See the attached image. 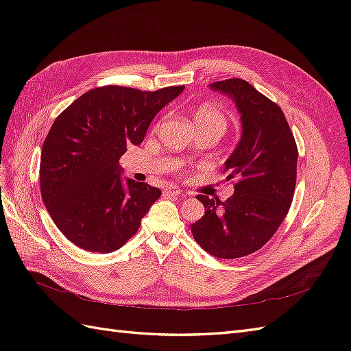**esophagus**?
<instances>
[{
	"label": "esophagus",
	"instance_id": "obj_1",
	"mask_svg": "<svg viewBox=\"0 0 351 351\" xmlns=\"http://www.w3.org/2000/svg\"><path fill=\"white\" fill-rule=\"evenodd\" d=\"M180 193H182V190H180L177 186H165L164 187V195L165 196H178Z\"/></svg>",
	"mask_w": 351,
	"mask_h": 351
}]
</instances>
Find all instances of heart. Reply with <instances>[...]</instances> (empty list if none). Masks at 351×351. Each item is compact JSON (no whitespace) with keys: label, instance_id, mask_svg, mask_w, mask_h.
<instances>
[{"label":"heart","instance_id":"b5f03b06","mask_svg":"<svg viewBox=\"0 0 351 351\" xmlns=\"http://www.w3.org/2000/svg\"><path fill=\"white\" fill-rule=\"evenodd\" d=\"M193 120L196 127H218L222 132L227 127V119L219 110L210 105H200L193 111Z\"/></svg>","mask_w":351,"mask_h":351}]
</instances>
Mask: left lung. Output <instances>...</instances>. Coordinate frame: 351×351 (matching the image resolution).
Segmentation results:
<instances>
[{"mask_svg": "<svg viewBox=\"0 0 351 351\" xmlns=\"http://www.w3.org/2000/svg\"><path fill=\"white\" fill-rule=\"evenodd\" d=\"M236 102L241 139L226 161L227 180H236L226 202L197 195L205 215L192 224L199 246L219 259L259 250L289 212L297 177V145L282 110L243 79L209 84Z\"/></svg>", "mask_w": 351, "mask_h": 351, "instance_id": "obj_1", "label": "left lung"}]
</instances>
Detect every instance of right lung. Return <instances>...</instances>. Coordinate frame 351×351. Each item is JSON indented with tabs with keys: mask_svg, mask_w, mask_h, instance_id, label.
Masks as SVG:
<instances>
[{
	"mask_svg": "<svg viewBox=\"0 0 351 351\" xmlns=\"http://www.w3.org/2000/svg\"><path fill=\"white\" fill-rule=\"evenodd\" d=\"M183 90L95 88L52 123L40 154V195L58 230L77 247L111 253L139 230L161 190L132 178L123 183L119 161Z\"/></svg>",
	"mask_w": 351,
	"mask_h": 351,
	"instance_id": "1",
	"label": "right lung"
}]
</instances>
